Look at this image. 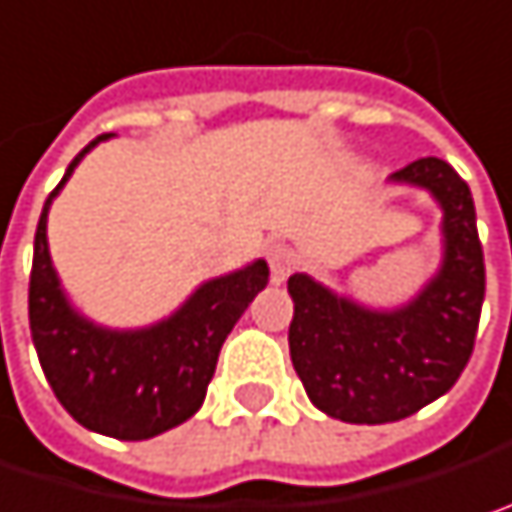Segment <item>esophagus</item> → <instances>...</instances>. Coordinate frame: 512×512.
<instances>
[{"label":"esophagus","instance_id":"esophagus-1","mask_svg":"<svg viewBox=\"0 0 512 512\" xmlns=\"http://www.w3.org/2000/svg\"><path fill=\"white\" fill-rule=\"evenodd\" d=\"M269 260V272H272V284H284L290 278V272L296 269V257L287 246H269L266 249Z\"/></svg>","mask_w":512,"mask_h":512}]
</instances>
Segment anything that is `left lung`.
Segmentation results:
<instances>
[{
    "instance_id": "obj_1",
    "label": "left lung",
    "mask_w": 512,
    "mask_h": 512,
    "mask_svg": "<svg viewBox=\"0 0 512 512\" xmlns=\"http://www.w3.org/2000/svg\"><path fill=\"white\" fill-rule=\"evenodd\" d=\"M387 184L425 190L442 210L440 266L410 302L369 307L307 272L287 281L293 369L313 407L351 425L398 422L448 393L472 357L487 290L469 184L440 158Z\"/></svg>"
}]
</instances>
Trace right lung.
I'll return each instance as SVG.
<instances>
[{"label": "right lung", "mask_w": 512, "mask_h": 512, "mask_svg": "<svg viewBox=\"0 0 512 512\" xmlns=\"http://www.w3.org/2000/svg\"><path fill=\"white\" fill-rule=\"evenodd\" d=\"M111 134L90 140L49 193L28 284V322L43 375L78 425L114 440H152L199 413L219 349L269 281L263 257L199 284L169 316L143 328H111L84 316L49 255V208L81 158Z\"/></svg>", "instance_id": "obj_1"}]
</instances>
